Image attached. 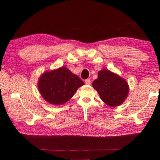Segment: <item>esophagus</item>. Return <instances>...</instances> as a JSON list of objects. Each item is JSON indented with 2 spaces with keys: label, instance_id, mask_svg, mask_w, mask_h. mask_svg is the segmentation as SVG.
Here are the masks:
<instances>
[{
  "label": "esophagus",
  "instance_id": "34e87169",
  "mask_svg": "<svg viewBox=\"0 0 160 160\" xmlns=\"http://www.w3.org/2000/svg\"><path fill=\"white\" fill-rule=\"evenodd\" d=\"M85 84H87V85H90L91 84V81H90V79H88L85 80Z\"/></svg>",
  "mask_w": 160,
  "mask_h": 160
}]
</instances>
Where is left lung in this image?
<instances>
[{
	"label": "left lung",
	"instance_id": "obj_1",
	"mask_svg": "<svg viewBox=\"0 0 160 160\" xmlns=\"http://www.w3.org/2000/svg\"><path fill=\"white\" fill-rule=\"evenodd\" d=\"M92 85L100 95L102 100L112 107L121 105L129 92L127 81L108 69L99 71L98 79L93 81Z\"/></svg>",
	"mask_w": 160,
	"mask_h": 160
}]
</instances>
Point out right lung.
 I'll list each match as a JSON object with an SVG mask.
<instances>
[{"label":"right lung","mask_w":160,"mask_h":160,"mask_svg":"<svg viewBox=\"0 0 160 160\" xmlns=\"http://www.w3.org/2000/svg\"><path fill=\"white\" fill-rule=\"evenodd\" d=\"M83 85L84 82L78 76L64 67L43 72L38 82L42 97L56 106L67 102Z\"/></svg>","instance_id":"obj_1"}]
</instances>
